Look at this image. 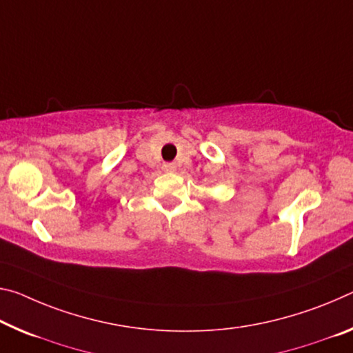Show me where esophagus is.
<instances>
[{"label":"esophagus","mask_w":353,"mask_h":353,"mask_svg":"<svg viewBox=\"0 0 353 353\" xmlns=\"http://www.w3.org/2000/svg\"><path fill=\"white\" fill-rule=\"evenodd\" d=\"M163 170L165 171H176V165L174 163H165Z\"/></svg>","instance_id":"34e87169"}]
</instances>
